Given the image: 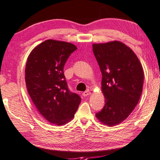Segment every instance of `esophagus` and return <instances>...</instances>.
I'll return each mask as SVG.
<instances>
[{"label": "esophagus", "mask_w": 160, "mask_h": 160, "mask_svg": "<svg viewBox=\"0 0 160 160\" xmlns=\"http://www.w3.org/2000/svg\"><path fill=\"white\" fill-rule=\"evenodd\" d=\"M91 93L89 91H84V92L83 93V96H89L91 95Z\"/></svg>", "instance_id": "obj_1"}]
</instances>
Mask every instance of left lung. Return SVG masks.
<instances>
[{
    "label": "left lung",
    "mask_w": 160,
    "mask_h": 160,
    "mask_svg": "<svg viewBox=\"0 0 160 160\" xmlns=\"http://www.w3.org/2000/svg\"><path fill=\"white\" fill-rule=\"evenodd\" d=\"M92 47L101 72L106 103L96 117L101 123L114 126L126 119L137 106L142 92L143 69L135 52L121 42Z\"/></svg>",
    "instance_id": "1"
}]
</instances>
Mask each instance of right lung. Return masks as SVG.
Returning <instances> with one entry per match:
<instances>
[{
    "mask_svg": "<svg viewBox=\"0 0 160 160\" xmlns=\"http://www.w3.org/2000/svg\"><path fill=\"white\" fill-rule=\"evenodd\" d=\"M76 49L70 42L48 40L32 49L26 63L29 95L44 118L57 125L74 118L82 100L69 91L64 74L65 63Z\"/></svg>",
    "mask_w": 160,
    "mask_h": 160,
    "instance_id": "1",
    "label": "right lung"
}]
</instances>
